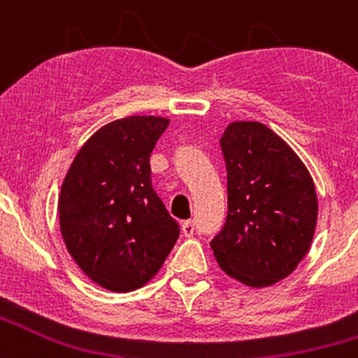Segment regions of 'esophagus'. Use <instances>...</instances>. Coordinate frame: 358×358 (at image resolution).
<instances>
[{"mask_svg":"<svg viewBox=\"0 0 358 358\" xmlns=\"http://www.w3.org/2000/svg\"><path fill=\"white\" fill-rule=\"evenodd\" d=\"M181 231L185 236H194V233H195L194 220H185V222L181 224Z\"/></svg>","mask_w":358,"mask_h":358,"instance_id":"1","label":"esophagus"}]
</instances>
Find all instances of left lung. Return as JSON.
Segmentation results:
<instances>
[{"label": "left lung", "mask_w": 358, "mask_h": 358, "mask_svg": "<svg viewBox=\"0 0 358 358\" xmlns=\"http://www.w3.org/2000/svg\"><path fill=\"white\" fill-rule=\"evenodd\" d=\"M227 218L211 240L218 265L248 287L289 276L317 224L315 186L296 152L264 123L233 122L220 138Z\"/></svg>", "instance_id": "8db88e82"}]
</instances>
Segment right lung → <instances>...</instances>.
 Returning a JSON list of instances; mask_svg holds the SVG:
<instances>
[{
  "instance_id": "add662e5",
  "label": "right lung",
  "mask_w": 358,
  "mask_h": 358,
  "mask_svg": "<svg viewBox=\"0 0 358 358\" xmlns=\"http://www.w3.org/2000/svg\"><path fill=\"white\" fill-rule=\"evenodd\" d=\"M170 120L129 116L98 129L77 152L59 195V224L82 273L113 292L156 276L179 224L152 188L150 154Z\"/></svg>"
}]
</instances>
